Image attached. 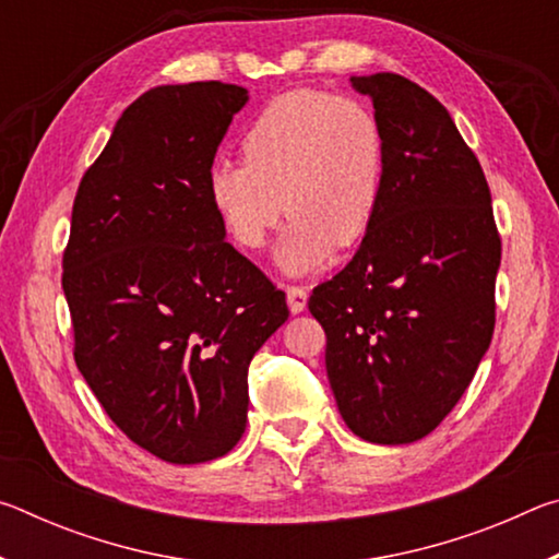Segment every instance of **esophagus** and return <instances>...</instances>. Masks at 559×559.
Returning a JSON list of instances; mask_svg holds the SVG:
<instances>
[{
    "label": "esophagus",
    "mask_w": 559,
    "mask_h": 559,
    "mask_svg": "<svg viewBox=\"0 0 559 559\" xmlns=\"http://www.w3.org/2000/svg\"><path fill=\"white\" fill-rule=\"evenodd\" d=\"M286 300H288L290 313L298 316L308 306V293H306V288H300V286H288L286 288Z\"/></svg>",
    "instance_id": "1"
}]
</instances>
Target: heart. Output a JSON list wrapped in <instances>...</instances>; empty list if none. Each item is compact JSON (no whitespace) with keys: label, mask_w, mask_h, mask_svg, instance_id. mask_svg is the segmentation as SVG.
<instances>
[{"label":"heart","mask_w":559,"mask_h":559,"mask_svg":"<svg viewBox=\"0 0 559 559\" xmlns=\"http://www.w3.org/2000/svg\"><path fill=\"white\" fill-rule=\"evenodd\" d=\"M243 163L216 159L206 194L241 249H261L281 210L290 219L276 246L288 276L323 266L333 246L370 229L384 185L386 145L367 103L316 88L271 98L241 138Z\"/></svg>","instance_id":"1"}]
</instances>
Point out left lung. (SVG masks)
<instances>
[{"label":"left lung","instance_id":"obj_1","mask_svg":"<svg viewBox=\"0 0 559 559\" xmlns=\"http://www.w3.org/2000/svg\"><path fill=\"white\" fill-rule=\"evenodd\" d=\"M384 130L380 206L347 266L308 308L359 439L396 447L439 427L493 337L500 236L490 189L449 110L396 73L353 75Z\"/></svg>","mask_w":559,"mask_h":559}]
</instances>
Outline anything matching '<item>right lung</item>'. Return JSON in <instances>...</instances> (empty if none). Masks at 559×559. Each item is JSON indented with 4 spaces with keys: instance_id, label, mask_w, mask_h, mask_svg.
<instances>
[{
    "instance_id": "right-lung-1",
    "label": "right lung",
    "mask_w": 559,
    "mask_h": 559,
    "mask_svg": "<svg viewBox=\"0 0 559 559\" xmlns=\"http://www.w3.org/2000/svg\"><path fill=\"white\" fill-rule=\"evenodd\" d=\"M246 103L219 81L130 103L81 179L63 253L83 380L130 441L182 466L236 447L251 359L288 320L286 293L226 241L206 194Z\"/></svg>"
}]
</instances>
